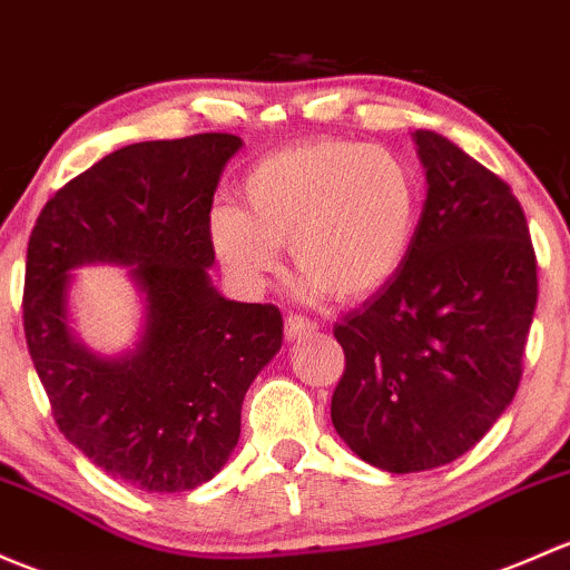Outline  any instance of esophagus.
I'll return each mask as SVG.
<instances>
[{
    "mask_svg": "<svg viewBox=\"0 0 570 570\" xmlns=\"http://www.w3.org/2000/svg\"><path fill=\"white\" fill-rule=\"evenodd\" d=\"M316 333V322L305 320V316H286V338H308Z\"/></svg>",
    "mask_w": 570,
    "mask_h": 570,
    "instance_id": "1",
    "label": "esophagus"
}]
</instances>
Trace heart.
Here are the masks:
<instances>
[{
  "instance_id": "b5f03b06",
  "label": "heart",
  "mask_w": 570,
  "mask_h": 570,
  "mask_svg": "<svg viewBox=\"0 0 570 570\" xmlns=\"http://www.w3.org/2000/svg\"><path fill=\"white\" fill-rule=\"evenodd\" d=\"M245 207H213L209 239L237 281L259 286L281 243L308 295L363 301L391 284L421 224V179L404 155L344 139L295 144L243 179Z\"/></svg>"
}]
</instances>
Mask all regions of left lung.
I'll use <instances>...</instances> for the list:
<instances>
[{
    "mask_svg": "<svg viewBox=\"0 0 570 570\" xmlns=\"http://www.w3.org/2000/svg\"><path fill=\"white\" fill-rule=\"evenodd\" d=\"M426 205L404 267L333 327L346 365L331 417L385 472L464 456L522 382L538 262L511 185L431 130H415Z\"/></svg>",
    "mask_w": 570,
    "mask_h": 570,
    "instance_id": "1",
    "label": "left lung"
}]
</instances>
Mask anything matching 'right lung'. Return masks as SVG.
<instances>
[{"mask_svg":"<svg viewBox=\"0 0 570 570\" xmlns=\"http://www.w3.org/2000/svg\"><path fill=\"white\" fill-rule=\"evenodd\" d=\"M232 134L139 141L57 190L29 235L23 335L59 431L100 470L144 491L207 483L239 440L245 391L281 350L273 303L209 286V209ZM136 264L148 295L140 350L100 362L63 325L67 269Z\"/></svg>","mask_w":570,"mask_h":570,"instance_id":"1","label":"right lung"}]
</instances>
